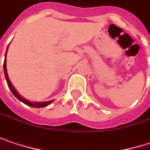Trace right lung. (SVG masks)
I'll list each match as a JSON object with an SVG mask.
<instances>
[{
	"label": "right lung",
	"mask_w": 150,
	"mask_h": 150,
	"mask_svg": "<svg viewBox=\"0 0 150 150\" xmlns=\"http://www.w3.org/2000/svg\"><path fill=\"white\" fill-rule=\"evenodd\" d=\"M6 52H7V49H6ZM6 54H5V60H4V64H3V69H4V74H5V77H6V82H7V85H8V87H9V89L11 90V92L13 93V95L19 100V101L23 102V103H25V104H27V105H29V106H30V107H33V108H42V107H46V106H47L49 105L52 102V101H47V102H40V103H37V102H35V103H31V102L28 101V100H26L25 98H23L22 96L19 94V93H18L17 91H16V89L13 87V86L12 85L11 83V81H10V80H9V78H8V75H7V71H6Z\"/></svg>",
	"instance_id": "1"
}]
</instances>
